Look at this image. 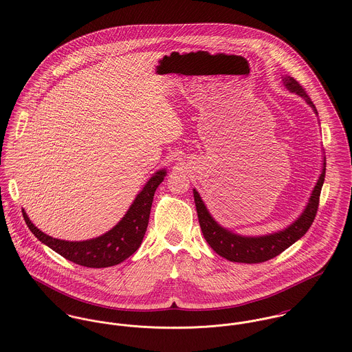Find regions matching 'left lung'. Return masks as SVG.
I'll use <instances>...</instances> for the list:
<instances>
[{
	"label": "left lung",
	"mask_w": 352,
	"mask_h": 352,
	"mask_svg": "<svg viewBox=\"0 0 352 352\" xmlns=\"http://www.w3.org/2000/svg\"><path fill=\"white\" fill-rule=\"evenodd\" d=\"M283 84L290 92H294L298 96L303 98L313 108V111L317 113L314 104L311 102L310 98L307 96V94L305 92V89L302 88L301 84L297 80H294L293 77H283ZM324 177H325V161H324L322 172L317 180V184L311 192V197L309 198V203L305 207L300 218H297V221H294L290 226H287L282 232L260 236V237H244L218 225L214 221V218L210 215L208 210L206 208L198 191L194 190V198H195V206L198 211L201 233L206 241L208 243V245L214 251L230 261L248 263V264L267 261L280 254L282 252L286 251L290 245L298 241L309 230L318 210L320 194L324 184Z\"/></svg>",
	"instance_id": "8db88e82"
}]
</instances>
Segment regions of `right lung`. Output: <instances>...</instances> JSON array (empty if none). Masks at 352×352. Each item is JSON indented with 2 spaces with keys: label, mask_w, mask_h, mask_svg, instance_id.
Masks as SVG:
<instances>
[{
  "label": "right lung",
  "mask_w": 352,
  "mask_h": 352,
  "mask_svg": "<svg viewBox=\"0 0 352 352\" xmlns=\"http://www.w3.org/2000/svg\"><path fill=\"white\" fill-rule=\"evenodd\" d=\"M165 175V169L155 172L145 184L142 191L137 195L135 201H133L122 221L105 234L92 240L65 241L52 239L51 236L41 232L30 221L24 210L23 217L35 237L65 258L91 268H105L116 265L130 257L141 247L149 223L153 197Z\"/></svg>",
  "instance_id": "right-lung-1"
}]
</instances>
